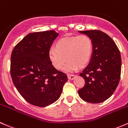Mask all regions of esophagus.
I'll list each match as a JSON object with an SVG mask.
<instances>
[{
	"label": "esophagus",
	"instance_id": "34e87169",
	"mask_svg": "<svg viewBox=\"0 0 128 128\" xmlns=\"http://www.w3.org/2000/svg\"><path fill=\"white\" fill-rule=\"evenodd\" d=\"M75 77H76V75H74V74H68V79L70 80H74Z\"/></svg>",
	"mask_w": 128,
	"mask_h": 128
}]
</instances>
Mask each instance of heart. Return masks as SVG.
I'll return each mask as SVG.
<instances>
[{"label":"heart","mask_w":128,"mask_h":128,"mask_svg":"<svg viewBox=\"0 0 128 128\" xmlns=\"http://www.w3.org/2000/svg\"><path fill=\"white\" fill-rule=\"evenodd\" d=\"M93 52L92 40L87 35L64 38L56 42L55 48H51L48 56L56 69H62L66 60L68 61L64 67L67 72L74 71L77 68L86 66L91 58Z\"/></svg>","instance_id":"1"}]
</instances>
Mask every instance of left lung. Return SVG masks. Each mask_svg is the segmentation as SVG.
Masks as SVG:
<instances>
[{
  "label": "left lung",
  "mask_w": 128,
  "mask_h": 128,
  "mask_svg": "<svg viewBox=\"0 0 128 128\" xmlns=\"http://www.w3.org/2000/svg\"><path fill=\"white\" fill-rule=\"evenodd\" d=\"M92 40L93 52L89 64L80 73L85 85L78 90L82 100L92 104L101 103L116 89L121 76L122 58L113 40L99 30L80 31Z\"/></svg>",
  "instance_id": "left-lung-1"
}]
</instances>
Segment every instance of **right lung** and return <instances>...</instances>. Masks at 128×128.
Returning a JSON list of instances; mask_svg holds the SVG:
<instances>
[{
	"mask_svg": "<svg viewBox=\"0 0 128 128\" xmlns=\"http://www.w3.org/2000/svg\"><path fill=\"white\" fill-rule=\"evenodd\" d=\"M58 36L52 30L28 34L12 52L10 74L14 84L21 96L35 106L44 107L54 103L68 81L67 75L55 69L48 56Z\"/></svg>",
	"mask_w": 128,
	"mask_h": 128,
	"instance_id": "1",
	"label": "right lung"
}]
</instances>
